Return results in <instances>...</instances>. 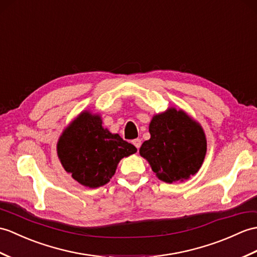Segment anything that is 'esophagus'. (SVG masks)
Returning a JSON list of instances; mask_svg holds the SVG:
<instances>
[{
    "instance_id": "esophagus-1",
    "label": "esophagus",
    "mask_w": 257,
    "mask_h": 257,
    "mask_svg": "<svg viewBox=\"0 0 257 257\" xmlns=\"http://www.w3.org/2000/svg\"><path fill=\"white\" fill-rule=\"evenodd\" d=\"M133 143H134V146H135L137 149H139V148L141 147V140H140V139H135V140L133 141Z\"/></svg>"
}]
</instances>
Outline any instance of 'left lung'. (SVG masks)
<instances>
[{
	"label": "left lung",
	"instance_id": "8db88e82",
	"mask_svg": "<svg viewBox=\"0 0 257 257\" xmlns=\"http://www.w3.org/2000/svg\"><path fill=\"white\" fill-rule=\"evenodd\" d=\"M149 133L151 138L142 143L139 153L159 180L184 182L199 171L207 152L206 135L187 112L169 107L152 117Z\"/></svg>",
	"mask_w": 257,
	"mask_h": 257
}]
</instances>
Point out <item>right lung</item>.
I'll list each match as a JSON object with an SVG mask.
<instances>
[{"instance_id": "1", "label": "right lung", "mask_w": 257, "mask_h": 257, "mask_svg": "<svg viewBox=\"0 0 257 257\" xmlns=\"http://www.w3.org/2000/svg\"><path fill=\"white\" fill-rule=\"evenodd\" d=\"M137 152L135 146L103 127L97 112L83 110L62 131L58 158L73 180L89 188L107 184L120 160Z\"/></svg>"}]
</instances>
